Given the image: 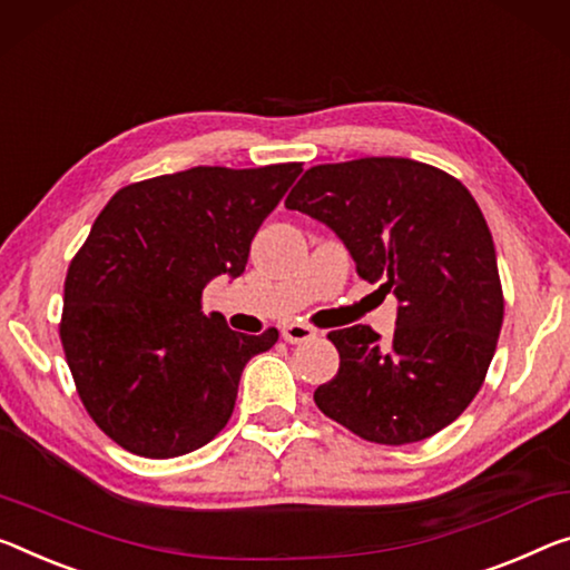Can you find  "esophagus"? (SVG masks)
I'll use <instances>...</instances> for the list:
<instances>
[{
    "mask_svg": "<svg viewBox=\"0 0 570 570\" xmlns=\"http://www.w3.org/2000/svg\"><path fill=\"white\" fill-rule=\"evenodd\" d=\"M315 334H318V331L305 326V323H287V326H283V338L287 344H305V341L315 338Z\"/></svg>",
    "mask_w": 570,
    "mask_h": 570,
    "instance_id": "1",
    "label": "esophagus"
}]
</instances>
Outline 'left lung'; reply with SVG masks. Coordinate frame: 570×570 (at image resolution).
Wrapping results in <instances>:
<instances>
[{"label":"left lung","instance_id":"8db88e82","mask_svg":"<svg viewBox=\"0 0 570 570\" xmlns=\"http://www.w3.org/2000/svg\"><path fill=\"white\" fill-rule=\"evenodd\" d=\"M285 206L334 232L397 297L395 336L331 331L341 364L315 405L358 438L405 445L451 425L484 382L504 318L492 232L453 175L407 157L315 165Z\"/></svg>","mask_w":570,"mask_h":570}]
</instances>
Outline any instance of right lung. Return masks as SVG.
<instances>
[{"label":"right lung","mask_w":570,"mask_h":570,"mask_svg":"<svg viewBox=\"0 0 570 570\" xmlns=\"http://www.w3.org/2000/svg\"><path fill=\"white\" fill-rule=\"evenodd\" d=\"M301 163L190 168L132 183L104 206L66 275L60 341L78 397L121 449L175 459L229 423L244 366L277 328L236 334L200 295L239 277Z\"/></svg>","instance_id":"obj_1"}]
</instances>
